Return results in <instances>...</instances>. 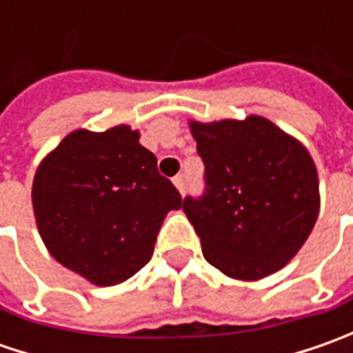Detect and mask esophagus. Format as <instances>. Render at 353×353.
Returning <instances> with one entry per match:
<instances>
[{"instance_id": "obj_1", "label": "esophagus", "mask_w": 353, "mask_h": 353, "mask_svg": "<svg viewBox=\"0 0 353 353\" xmlns=\"http://www.w3.org/2000/svg\"><path fill=\"white\" fill-rule=\"evenodd\" d=\"M172 183H174V186H176V188H179V192H181V194H184V192H186V181H184L183 174H176Z\"/></svg>"}]
</instances>
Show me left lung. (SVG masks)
<instances>
[{
	"label": "left lung",
	"instance_id": "left-lung-1",
	"mask_svg": "<svg viewBox=\"0 0 353 353\" xmlns=\"http://www.w3.org/2000/svg\"><path fill=\"white\" fill-rule=\"evenodd\" d=\"M204 163V192L186 196L206 261L257 281L303 248L320 208L319 174L305 147L269 119L190 123Z\"/></svg>",
	"mask_w": 353,
	"mask_h": 353
}]
</instances>
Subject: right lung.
Instances as JSON below:
<instances>
[{"mask_svg": "<svg viewBox=\"0 0 353 353\" xmlns=\"http://www.w3.org/2000/svg\"><path fill=\"white\" fill-rule=\"evenodd\" d=\"M181 206V192L128 125L72 131L33 181L34 218L47 250L98 287L119 285L149 263L167 212Z\"/></svg>", "mask_w": 353, "mask_h": 353, "instance_id": "obj_1", "label": "right lung"}]
</instances>
